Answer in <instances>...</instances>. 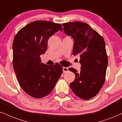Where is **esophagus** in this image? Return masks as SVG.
<instances>
[{
  "label": "esophagus",
  "mask_w": 122,
  "mask_h": 122,
  "mask_svg": "<svg viewBox=\"0 0 122 122\" xmlns=\"http://www.w3.org/2000/svg\"><path fill=\"white\" fill-rule=\"evenodd\" d=\"M62 70H63V72H64V73H65V72L68 71V68H67V67H63Z\"/></svg>",
  "instance_id": "esophagus-1"
}]
</instances>
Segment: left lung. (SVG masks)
I'll return each instance as SVG.
<instances>
[{
	"instance_id": "left-lung-1",
	"label": "left lung",
	"mask_w": 122,
	"mask_h": 122,
	"mask_svg": "<svg viewBox=\"0 0 122 122\" xmlns=\"http://www.w3.org/2000/svg\"><path fill=\"white\" fill-rule=\"evenodd\" d=\"M62 26L64 33L74 41L73 55L81 57V71L69 69L75 75L70 88L78 97L89 100L98 93L105 81L108 59L104 39L86 23L75 21Z\"/></svg>"
}]
</instances>
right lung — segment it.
Returning <instances> with one entry per match:
<instances>
[{
	"instance_id": "1",
	"label": "right lung",
	"mask_w": 122,
	"mask_h": 122,
	"mask_svg": "<svg viewBox=\"0 0 122 122\" xmlns=\"http://www.w3.org/2000/svg\"><path fill=\"white\" fill-rule=\"evenodd\" d=\"M58 30H62L60 24L36 21L20 30L14 38V70L20 86L33 97L49 95L62 73L59 64L47 65L40 58L47 51L49 38Z\"/></svg>"
}]
</instances>
